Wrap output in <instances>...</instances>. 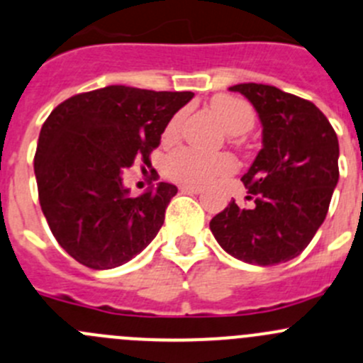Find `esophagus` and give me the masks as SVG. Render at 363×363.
I'll return each instance as SVG.
<instances>
[{
    "instance_id": "esophagus-1",
    "label": "esophagus",
    "mask_w": 363,
    "mask_h": 363,
    "mask_svg": "<svg viewBox=\"0 0 363 363\" xmlns=\"http://www.w3.org/2000/svg\"><path fill=\"white\" fill-rule=\"evenodd\" d=\"M182 191H188V193H202V186H191V184H182L181 186Z\"/></svg>"
}]
</instances>
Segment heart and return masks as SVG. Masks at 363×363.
Returning <instances> with one entry per match:
<instances>
[{"label":"heart","mask_w":363,"mask_h":363,"mask_svg":"<svg viewBox=\"0 0 363 363\" xmlns=\"http://www.w3.org/2000/svg\"><path fill=\"white\" fill-rule=\"evenodd\" d=\"M211 106L230 135H245L253 128L255 113L246 101L234 96H218L214 97ZM181 124L182 113L172 117L164 128V142H174L177 138ZM235 168L238 163L228 154H203L189 147L175 150L164 161V174L184 184H207L221 175L230 174Z\"/></svg>","instance_id":"obj_1"}]
</instances>
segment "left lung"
Masks as SVG:
<instances>
[{
	"label": "left lung",
	"instance_id": "8db88e82",
	"mask_svg": "<svg viewBox=\"0 0 363 363\" xmlns=\"http://www.w3.org/2000/svg\"><path fill=\"white\" fill-rule=\"evenodd\" d=\"M253 104L262 124V149L241 177L255 206L232 200L211 220L221 248L257 266L300 255L328 213L339 182V140L315 104L280 88L241 83L228 88Z\"/></svg>",
	"mask_w": 363,
	"mask_h": 363
}]
</instances>
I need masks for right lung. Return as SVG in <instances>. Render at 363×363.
<instances>
[{
	"label": "right lung",
	"mask_w": 363,
	"mask_h": 363,
	"mask_svg": "<svg viewBox=\"0 0 363 363\" xmlns=\"http://www.w3.org/2000/svg\"><path fill=\"white\" fill-rule=\"evenodd\" d=\"M191 99L193 92L111 84L51 111L38 136L35 177L49 228L72 259L111 269L156 238L177 188L160 182L131 196L122 172L135 161L150 167L167 124Z\"/></svg>",
	"instance_id": "right-lung-1"
}]
</instances>
